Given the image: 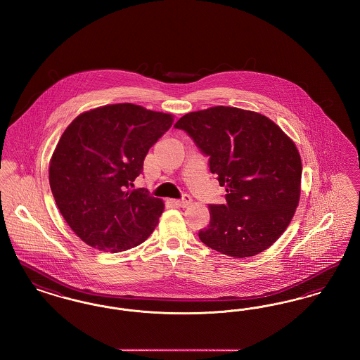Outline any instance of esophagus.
Instances as JSON below:
<instances>
[{"label":"esophagus","mask_w":360,"mask_h":360,"mask_svg":"<svg viewBox=\"0 0 360 360\" xmlns=\"http://www.w3.org/2000/svg\"><path fill=\"white\" fill-rule=\"evenodd\" d=\"M191 197L190 195H184V198L182 200H176L175 201V204L178 206H181V207H188L190 204H191Z\"/></svg>","instance_id":"esophagus-1"}]
</instances>
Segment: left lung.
Listing matches in <instances>:
<instances>
[{"instance_id":"1","label":"left lung","mask_w":360,"mask_h":360,"mask_svg":"<svg viewBox=\"0 0 360 360\" xmlns=\"http://www.w3.org/2000/svg\"><path fill=\"white\" fill-rule=\"evenodd\" d=\"M209 156L225 205H209L200 240L232 257H255L286 231L301 194V156L274 121L233 106L190 112L174 125Z\"/></svg>"}]
</instances>
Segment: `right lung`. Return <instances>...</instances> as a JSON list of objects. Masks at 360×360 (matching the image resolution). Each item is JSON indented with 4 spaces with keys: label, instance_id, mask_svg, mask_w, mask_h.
<instances>
[{
    "label": "right lung",
    "instance_id": "add662e5",
    "mask_svg": "<svg viewBox=\"0 0 360 360\" xmlns=\"http://www.w3.org/2000/svg\"><path fill=\"white\" fill-rule=\"evenodd\" d=\"M172 121L169 113L113 103L81 113L66 128L50 160V186L60 214L87 245L121 252L154 232L163 201L129 186Z\"/></svg>",
    "mask_w": 360,
    "mask_h": 360
}]
</instances>
